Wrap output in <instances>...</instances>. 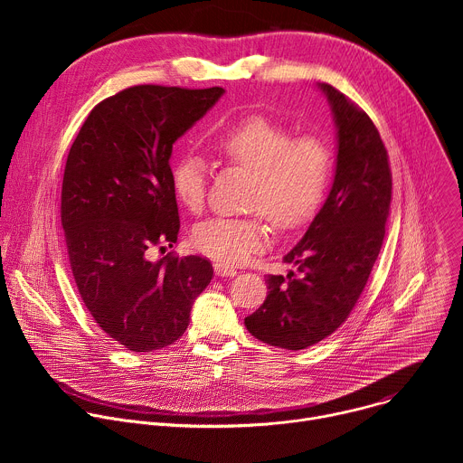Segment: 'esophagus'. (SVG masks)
<instances>
[{"label":"esophagus","mask_w":463,"mask_h":463,"mask_svg":"<svg viewBox=\"0 0 463 463\" xmlns=\"http://www.w3.org/2000/svg\"><path fill=\"white\" fill-rule=\"evenodd\" d=\"M214 271L218 277H234L236 275V269L223 261H214Z\"/></svg>","instance_id":"obj_1"}]
</instances>
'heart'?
<instances>
[{"mask_svg":"<svg viewBox=\"0 0 463 463\" xmlns=\"http://www.w3.org/2000/svg\"><path fill=\"white\" fill-rule=\"evenodd\" d=\"M214 146L234 166L254 175L247 218L218 216L197 223L192 243L203 254L241 263L271 241L273 220L284 231L307 223L320 209L334 175V154L315 136L293 137L291 131L269 118L250 117L218 131ZM209 165L200 152L188 150L172 166V188L192 213L205 205Z\"/></svg>","mask_w":463,"mask_h":463,"instance_id":"heart-1","label":"heart"}]
</instances>
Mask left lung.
<instances>
[{
	"label": "left lung",
	"instance_id": "left-lung-1",
	"mask_svg": "<svg viewBox=\"0 0 463 463\" xmlns=\"http://www.w3.org/2000/svg\"><path fill=\"white\" fill-rule=\"evenodd\" d=\"M318 88L337 126L332 190L284 256L298 277L269 275L266 300L245 317L250 335L284 350L313 346L348 318L379 256L392 200L388 154L375 124L334 86Z\"/></svg>",
	"mask_w": 463,
	"mask_h": 463
}]
</instances>
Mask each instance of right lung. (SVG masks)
Returning <instances> with one entry per match:
<instances>
[{
	"label": "right lung",
	"instance_id": "right-lung-1",
	"mask_svg": "<svg viewBox=\"0 0 463 463\" xmlns=\"http://www.w3.org/2000/svg\"><path fill=\"white\" fill-rule=\"evenodd\" d=\"M225 93L134 86L99 102L70 150L61 227L79 293L104 334L131 352L175 343L211 284L202 256L150 260L177 241L172 145Z\"/></svg>",
	"mask_w": 463,
	"mask_h": 463
}]
</instances>
